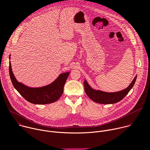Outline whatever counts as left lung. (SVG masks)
Here are the masks:
<instances>
[{"label": "left lung", "instance_id": "1", "mask_svg": "<svg viewBox=\"0 0 150 150\" xmlns=\"http://www.w3.org/2000/svg\"><path fill=\"white\" fill-rule=\"evenodd\" d=\"M137 76L134 78L132 82L126 89L115 93H107L100 90H96L93 89L85 80L83 82L84 90L85 93L94 102L100 104H114L122 100L133 87L137 79Z\"/></svg>", "mask_w": 150, "mask_h": 150}]
</instances>
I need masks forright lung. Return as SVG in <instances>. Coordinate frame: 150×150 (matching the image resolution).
Segmentation results:
<instances>
[{"label":"right lung","instance_id":"1","mask_svg":"<svg viewBox=\"0 0 150 150\" xmlns=\"http://www.w3.org/2000/svg\"><path fill=\"white\" fill-rule=\"evenodd\" d=\"M9 56V59L11 58ZM9 75L14 88L26 100L36 104H46L57 101L62 95L63 87L70 72L60 74L52 83L45 87L31 88L19 82L15 78L9 61Z\"/></svg>","mask_w":150,"mask_h":150}]
</instances>
